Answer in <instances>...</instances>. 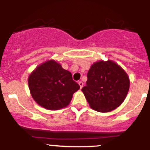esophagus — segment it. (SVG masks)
<instances>
[{
	"mask_svg": "<svg viewBox=\"0 0 150 150\" xmlns=\"http://www.w3.org/2000/svg\"><path fill=\"white\" fill-rule=\"evenodd\" d=\"M78 84H79V86H80V88H82L83 86V83L82 81H79V82H78Z\"/></svg>",
	"mask_w": 150,
	"mask_h": 150,
	"instance_id": "1",
	"label": "esophagus"
}]
</instances>
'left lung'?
<instances>
[{
  "mask_svg": "<svg viewBox=\"0 0 150 150\" xmlns=\"http://www.w3.org/2000/svg\"><path fill=\"white\" fill-rule=\"evenodd\" d=\"M86 86L82 91L89 106L99 112L111 111L120 105L130 88V80L124 69L110 60L93 64L87 74Z\"/></svg>",
  "mask_w": 150,
  "mask_h": 150,
  "instance_id": "obj_1",
  "label": "left lung"
}]
</instances>
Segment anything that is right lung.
I'll use <instances>...</instances> for the list:
<instances>
[{
  "label": "right lung",
  "instance_id": "right-lung-1",
  "mask_svg": "<svg viewBox=\"0 0 150 150\" xmlns=\"http://www.w3.org/2000/svg\"><path fill=\"white\" fill-rule=\"evenodd\" d=\"M30 94L37 104L48 110L67 107L80 86L72 80L70 72L60 64L50 60L40 64L29 75Z\"/></svg>",
  "mask_w": 150,
  "mask_h": 150
}]
</instances>
